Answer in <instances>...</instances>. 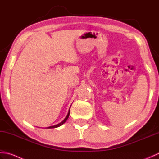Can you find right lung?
Masks as SVG:
<instances>
[{"label":"right lung","mask_w":159,"mask_h":159,"mask_svg":"<svg viewBox=\"0 0 159 159\" xmlns=\"http://www.w3.org/2000/svg\"><path fill=\"white\" fill-rule=\"evenodd\" d=\"M69 115H70V111H69V112H68V114L67 115L66 117L65 118V119H64V120H63V121H61V122L59 123V124H58L55 125V126H50V127H48V128H57V127H59V126H61V125H62L63 124H64V123L66 122V120H67V118H68V117H69Z\"/></svg>","instance_id":"obj_1"}]
</instances>
